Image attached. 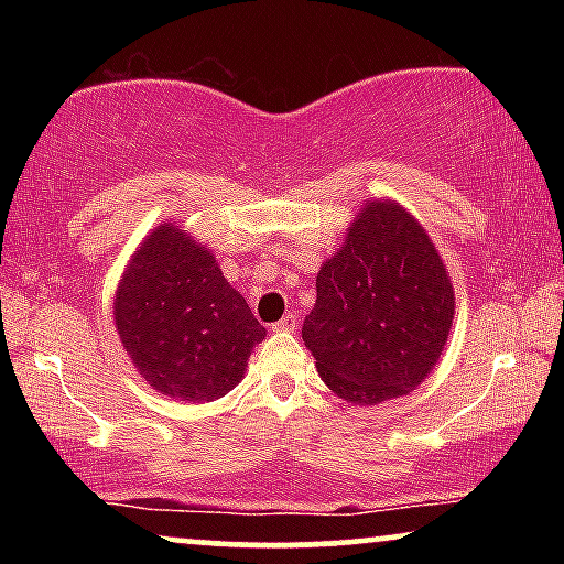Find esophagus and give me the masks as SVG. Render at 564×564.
<instances>
[{
    "instance_id": "esophagus-1",
    "label": "esophagus",
    "mask_w": 564,
    "mask_h": 564,
    "mask_svg": "<svg viewBox=\"0 0 564 564\" xmlns=\"http://www.w3.org/2000/svg\"><path fill=\"white\" fill-rule=\"evenodd\" d=\"M295 328H297V315L295 313H288L282 321L272 323V330H276V334H284V330H295Z\"/></svg>"
}]
</instances>
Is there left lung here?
Segmentation results:
<instances>
[{
  "label": "left lung",
  "mask_w": 564,
  "mask_h": 564,
  "mask_svg": "<svg viewBox=\"0 0 564 564\" xmlns=\"http://www.w3.org/2000/svg\"><path fill=\"white\" fill-rule=\"evenodd\" d=\"M303 341L321 380L354 405L408 395L442 357L454 288L426 230L395 199H369L315 280Z\"/></svg>",
  "instance_id": "8db88e82"
}]
</instances>
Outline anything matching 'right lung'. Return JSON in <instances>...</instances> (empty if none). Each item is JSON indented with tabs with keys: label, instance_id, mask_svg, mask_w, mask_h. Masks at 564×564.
I'll return each instance as SVG.
<instances>
[{
	"label": "right lung",
	"instance_id": "obj_1",
	"mask_svg": "<svg viewBox=\"0 0 564 564\" xmlns=\"http://www.w3.org/2000/svg\"><path fill=\"white\" fill-rule=\"evenodd\" d=\"M112 307L143 380L187 403H210L234 390L267 336L213 253L174 223H161L138 246Z\"/></svg>",
	"mask_w": 564,
	"mask_h": 564
}]
</instances>
